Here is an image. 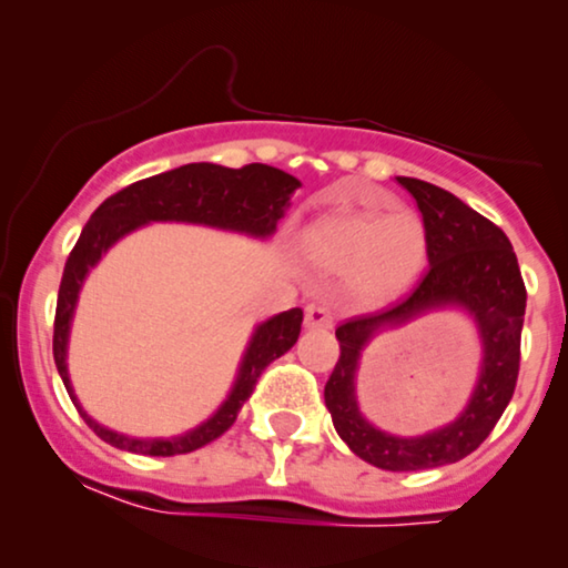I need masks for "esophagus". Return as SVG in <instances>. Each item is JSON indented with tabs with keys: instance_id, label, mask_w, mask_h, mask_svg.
Returning a JSON list of instances; mask_svg holds the SVG:
<instances>
[{
	"instance_id": "34e87169",
	"label": "esophagus",
	"mask_w": 568,
	"mask_h": 568,
	"mask_svg": "<svg viewBox=\"0 0 568 568\" xmlns=\"http://www.w3.org/2000/svg\"><path fill=\"white\" fill-rule=\"evenodd\" d=\"M334 325V312L323 304L306 306V328H331Z\"/></svg>"
}]
</instances>
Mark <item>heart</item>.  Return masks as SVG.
Instances as JSON below:
<instances>
[{"mask_svg":"<svg viewBox=\"0 0 568 568\" xmlns=\"http://www.w3.org/2000/svg\"><path fill=\"white\" fill-rule=\"evenodd\" d=\"M321 258L334 270H352V291L368 302L406 291L427 258L422 219L408 207L379 216L376 211L344 213L315 234Z\"/></svg>","mask_w":568,"mask_h":568,"instance_id":"b5f03b06","label":"heart"}]
</instances>
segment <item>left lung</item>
I'll use <instances>...</instances> for the list:
<instances>
[{"mask_svg": "<svg viewBox=\"0 0 568 568\" xmlns=\"http://www.w3.org/2000/svg\"><path fill=\"white\" fill-rule=\"evenodd\" d=\"M422 213L427 234V272L406 296L336 328L338 363L325 382V408L338 438L368 465L393 473L429 470L465 459L488 438L515 393L524 331L526 285L518 258L497 224L446 189L397 175ZM438 308H462L481 338V371L468 406L448 426L425 436L384 434L356 406V368L365 344L382 329L399 327Z\"/></svg>", "mask_w": 568, "mask_h": 568, "instance_id": "left-lung-1", "label": "left lung"}]
</instances>
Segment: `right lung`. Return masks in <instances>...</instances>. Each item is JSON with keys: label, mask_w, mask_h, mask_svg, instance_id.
<instances>
[{"label": "right lung", "mask_w": 568, "mask_h": 568, "mask_svg": "<svg viewBox=\"0 0 568 568\" xmlns=\"http://www.w3.org/2000/svg\"><path fill=\"white\" fill-rule=\"evenodd\" d=\"M298 186H302V181L293 179L291 173L272 165H262V162L237 168V171L234 168L213 165V162H189V165L175 168V171L135 181V184L125 186L122 192L112 194V197L98 205V211L84 224L74 251L69 253L61 288H58L53 331V357L58 374H61L71 403H74L82 419L88 422V427L93 429L98 438L106 440L109 446L122 448V452L146 456L189 454L221 438L234 425L240 408L251 397L262 371L296 344L298 334H302L304 312L296 306V310L266 317L264 323L253 328L230 395L224 397V403L205 422H200L194 429H186L184 435H173V438H135V435L116 433V429H109L101 422H95L80 406L69 379L67 355L71 321H74L80 291L90 270L125 234L135 232L139 226L154 224V221L213 226V230L266 240L277 232V221L285 216L293 192Z\"/></svg>", "instance_id": "right-lung-1"}]
</instances>
